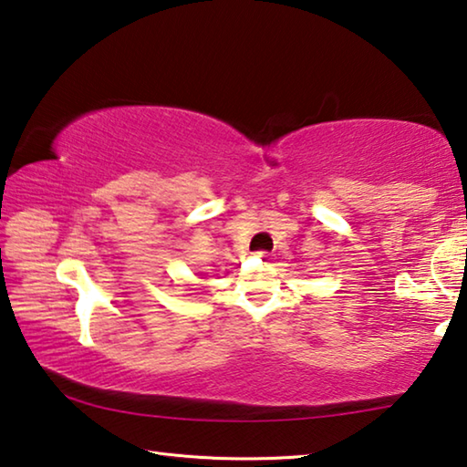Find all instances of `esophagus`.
Here are the masks:
<instances>
[{
    "label": "esophagus",
    "mask_w": 467,
    "mask_h": 467,
    "mask_svg": "<svg viewBox=\"0 0 467 467\" xmlns=\"http://www.w3.org/2000/svg\"><path fill=\"white\" fill-rule=\"evenodd\" d=\"M257 257H260V260H270V254L268 252H257Z\"/></svg>",
    "instance_id": "esophagus-1"
}]
</instances>
